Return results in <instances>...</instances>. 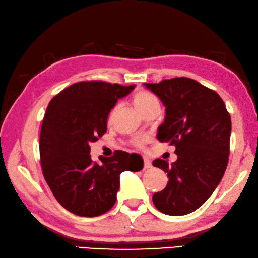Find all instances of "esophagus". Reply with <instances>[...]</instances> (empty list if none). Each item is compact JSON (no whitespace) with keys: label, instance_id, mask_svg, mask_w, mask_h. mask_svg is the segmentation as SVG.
Segmentation results:
<instances>
[{"label":"esophagus","instance_id":"34e87169","mask_svg":"<svg viewBox=\"0 0 258 258\" xmlns=\"http://www.w3.org/2000/svg\"><path fill=\"white\" fill-rule=\"evenodd\" d=\"M144 168L145 169H148V168H152V163H151V160L148 159V157L144 156Z\"/></svg>","mask_w":258,"mask_h":258}]
</instances>
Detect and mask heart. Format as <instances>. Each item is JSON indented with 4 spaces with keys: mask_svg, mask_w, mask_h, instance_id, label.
<instances>
[{
    "mask_svg": "<svg viewBox=\"0 0 258 258\" xmlns=\"http://www.w3.org/2000/svg\"><path fill=\"white\" fill-rule=\"evenodd\" d=\"M133 102H134V105L137 107V110L140 112L141 110L145 109V107H147L148 105L153 104V103L157 102V98L148 91H139L134 95ZM112 117H113V112L111 113L110 119H112Z\"/></svg>",
    "mask_w": 258,
    "mask_h": 258,
    "instance_id": "1",
    "label": "heart"
}]
</instances>
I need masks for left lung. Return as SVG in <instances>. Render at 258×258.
<instances>
[{
    "label": "left lung",
    "mask_w": 258,
    "mask_h": 258,
    "mask_svg": "<svg viewBox=\"0 0 258 258\" xmlns=\"http://www.w3.org/2000/svg\"><path fill=\"white\" fill-rule=\"evenodd\" d=\"M166 107L156 138L176 147L171 164L156 159L153 166L167 172L168 183L153 195L154 205L168 215L199 209L222 179L228 163L232 122L217 92L187 78L144 83Z\"/></svg>",
    "instance_id": "left-lung-1"
}]
</instances>
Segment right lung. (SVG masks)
Returning <instances> with one entry per match:
<instances>
[{
  "instance_id": "1",
  "label": "right lung",
  "mask_w": 258,
  "mask_h": 258,
  "mask_svg": "<svg viewBox=\"0 0 258 258\" xmlns=\"http://www.w3.org/2000/svg\"><path fill=\"white\" fill-rule=\"evenodd\" d=\"M134 88L79 82L49 102L41 125L40 162L49 189L69 212L89 218L107 212L117 201L121 172L144 168L136 153L117 151L101 164L90 156V144L106 132L111 109Z\"/></svg>"
}]
</instances>
